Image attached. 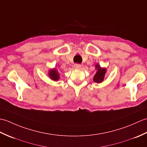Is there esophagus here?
<instances>
[{
  "instance_id": "obj_1",
  "label": "esophagus",
  "mask_w": 147,
  "mask_h": 147,
  "mask_svg": "<svg viewBox=\"0 0 147 147\" xmlns=\"http://www.w3.org/2000/svg\"><path fill=\"white\" fill-rule=\"evenodd\" d=\"M74 68L76 69H79L81 68V65L79 64H75L74 65Z\"/></svg>"
}]
</instances>
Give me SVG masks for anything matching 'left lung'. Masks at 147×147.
<instances>
[{
    "label": "left lung",
    "instance_id": "left-lung-1",
    "mask_svg": "<svg viewBox=\"0 0 147 147\" xmlns=\"http://www.w3.org/2000/svg\"><path fill=\"white\" fill-rule=\"evenodd\" d=\"M95 68L97 69V71L95 74L94 78H93V81L97 83H102L104 81L107 69L101 67L99 64H96Z\"/></svg>",
    "mask_w": 147,
    "mask_h": 147
}]
</instances>
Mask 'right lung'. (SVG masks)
Masks as SVG:
<instances>
[{
  "label": "right lung",
  "instance_id": "obj_1",
  "mask_svg": "<svg viewBox=\"0 0 147 147\" xmlns=\"http://www.w3.org/2000/svg\"><path fill=\"white\" fill-rule=\"evenodd\" d=\"M49 76L50 78H51V80L54 81H58L59 79V73L55 68L52 69L49 71Z\"/></svg>",
  "mask_w": 147,
  "mask_h": 147
}]
</instances>
